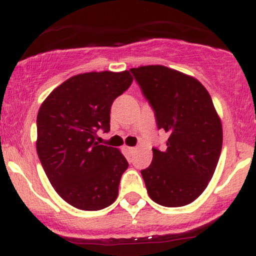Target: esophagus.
<instances>
[{
  "mask_svg": "<svg viewBox=\"0 0 256 256\" xmlns=\"http://www.w3.org/2000/svg\"><path fill=\"white\" fill-rule=\"evenodd\" d=\"M126 150H128V152H136V148H134V146H126Z\"/></svg>",
  "mask_w": 256,
  "mask_h": 256,
  "instance_id": "1",
  "label": "esophagus"
}]
</instances>
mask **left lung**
Returning a JSON list of instances; mask_svg holds the SVG:
<instances>
[{"label":"left lung","instance_id":"8db88e82","mask_svg":"<svg viewBox=\"0 0 256 256\" xmlns=\"http://www.w3.org/2000/svg\"><path fill=\"white\" fill-rule=\"evenodd\" d=\"M150 102L158 128L168 134L166 150L152 149L143 170L149 198L182 207L204 192L218 165L222 126L210 92L196 78L161 64L131 68Z\"/></svg>","mask_w":256,"mask_h":256}]
</instances>
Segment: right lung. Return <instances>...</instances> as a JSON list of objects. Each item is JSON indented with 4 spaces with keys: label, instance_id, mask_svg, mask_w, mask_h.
I'll return each instance as SVG.
<instances>
[{
    "label": "right lung",
    "instance_id": "obj_1",
    "mask_svg": "<svg viewBox=\"0 0 256 256\" xmlns=\"http://www.w3.org/2000/svg\"><path fill=\"white\" fill-rule=\"evenodd\" d=\"M131 73L86 72L55 88L37 116V154L58 195L82 210H100L118 198L128 167L120 149L95 142L110 131L113 101L128 89Z\"/></svg>",
    "mask_w": 256,
    "mask_h": 256
}]
</instances>
